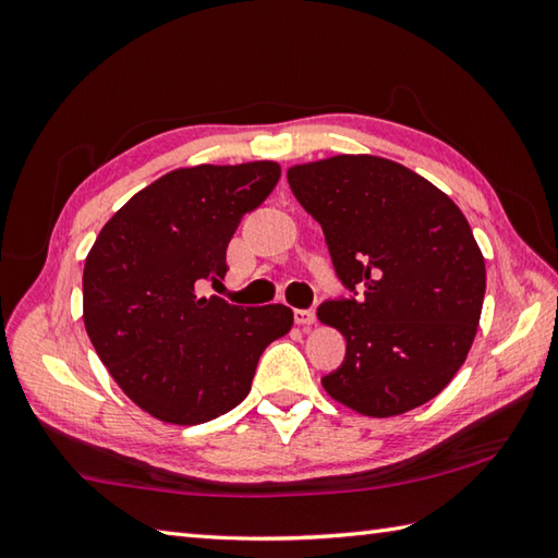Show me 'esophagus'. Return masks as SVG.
Here are the masks:
<instances>
[{
    "label": "esophagus",
    "instance_id": "34e87169",
    "mask_svg": "<svg viewBox=\"0 0 558 558\" xmlns=\"http://www.w3.org/2000/svg\"><path fill=\"white\" fill-rule=\"evenodd\" d=\"M316 322L314 310H294V324L300 326H312Z\"/></svg>",
    "mask_w": 558,
    "mask_h": 558
}]
</instances>
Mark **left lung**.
Segmentation results:
<instances>
[{
    "mask_svg": "<svg viewBox=\"0 0 558 558\" xmlns=\"http://www.w3.org/2000/svg\"><path fill=\"white\" fill-rule=\"evenodd\" d=\"M288 182L352 292L318 306L348 340L345 360L322 378L328 396L366 417L424 405L480 326L487 270L465 216L424 177L376 156L298 165Z\"/></svg>",
    "mask_w": 558,
    "mask_h": 558,
    "instance_id": "1",
    "label": "left lung"
}]
</instances>
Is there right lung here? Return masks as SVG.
Wrapping results in <instances>:
<instances>
[{"label": "right lung", "instance_id": "obj_1", "mask_svg": "<svg viewBox=\"0 0 558 558\" xmlns=\"http://www.w3.org/2000/svg\"><path fill=\"white\" fill-rule=\"evenodd\" d=\"M278 180L268 160L168 172L129 198L88 252V338L124 393L160 422L192 426L240 405L260 354L292 328L282 304L201 294L225 278L236 225Z\"/></svg>", "mask_w": 558, "mask_h": 558}]
</instances>
